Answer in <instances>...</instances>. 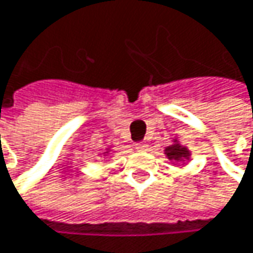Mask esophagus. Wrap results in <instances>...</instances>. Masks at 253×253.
<instances>
[{"label":"esophagus","instance_id":"34e87169","mask_svg":"<svg viewBox=\"0 0 253 253\" xmlns=\"http://www.w3.org/2000/svg\"><path fill=\"white\" fill-rule=\"evenodd\" d=\"M134 148L137 150H148V143H145V142H137V143H134Z\"/></svg>","mask_w":253,"mask_h":253}]
</instances>
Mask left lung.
Masks as SVG:
<instances>
[{"instance_id": "1", "label": "left lung", "mask_w": 253, "mask_h": 253, "mask_svg": "<svg viewBox=\"0 0 253 253\" xmlns=\"http://www.w3.org/2000/svg\"><path fill=\"white\" fill-rule=\"evenodd\" d=\"M167 156L171 161H184V159H188L190 152L187 150V148H182L178 143H175L172 146L167 148Z\"/></svg>"}]
</instances>
